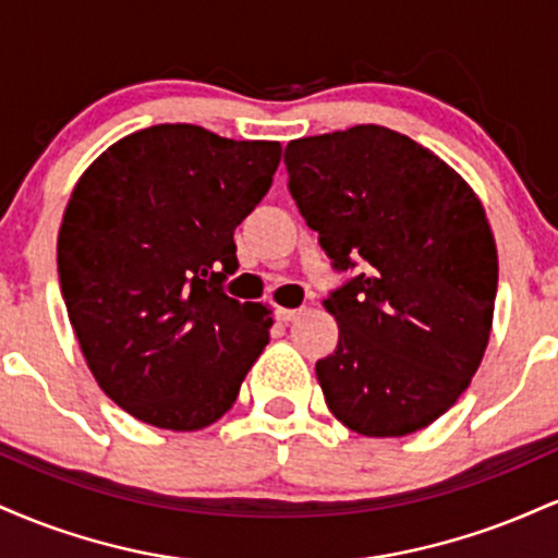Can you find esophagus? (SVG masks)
<instances>
[{"mask_svg":"<svg viewBox=\"0 0 558 558\" xmlns=\"http://www.w3.org/2000/svg\"><path fill=\"white\" fill-rule=\"evenodd\" d=\"M275 315H278L280 323L288 325V323H296V319L304 315V310H283V306H280V310L275 312Z\"/></svg>","mask_w":558,"mask_h":558,"instance_id":"1","label":"esophagus"}]
</instances>
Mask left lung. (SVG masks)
Masks as SVG:
<instances>
[{
    "instance_id": "obj_1",
    "label": "left lung",
    "mask_w": 558,
    "mask_h": 558,
    "mask_svg": "<svg viewBox=\"0 0 558 558\" xmlns=\"http://www.w3.org/2000/svg\"><path fill=\"white\" fill-rule=\"evenodd\" d=\"M288 191L345 280L325 299L338 349L317 362L328 409L393 438L457 403L488 345L498 257L472 189L417 141L354 125L286 146Z\"/></svg>"
}]
</instances>
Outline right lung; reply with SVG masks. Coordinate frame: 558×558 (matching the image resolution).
Listing matches in <instances>:
<instances>
[{
    "mask_svg": "<svg viewBox=\"0 0 558 558\" xmlns=\"http://www.w3.org/2000/svg\"><path fill=\"white\" fill-rule=\"evenodd\" d=\"M278 162V141L151 125L75 185L57 239L70 325L101 390L146 425H213L270 343L272 312L222 283Z\"/></svg>",
    "mask_w": 558,
    "mask_h": 558,
    "instance_id": "obj_1",
    "label": "right lung"
}]
</instances>
